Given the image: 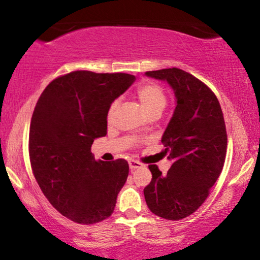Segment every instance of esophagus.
Returning <instances> with one entry per match:
<instances>
[{"instance_id":"1","label":"esophagus","mask_w":260,"mask_h":260,"mask_svg":"<svg viewBox=\"0 0 260 260\" xmlns=\"http://www.w3.org/2000/svg\"><path fill=\"white\" fill-rule=\"evenodd\" d=\"M128 163H129L131 169H137V168H140V167H143V164H141L140 162H138V160H136V159H131Z\"/></svg>"}]
</instances>
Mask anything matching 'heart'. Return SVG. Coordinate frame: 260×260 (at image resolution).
I'll use <instances>...</instances> for the list:
<instances>
[{
    "instance_id": "b5f03b06",
    "label": "heart",
    "mask_w": 260,
    "mask_h": 260,
    "mask_svg": "<svg viewBox=\"0 0 260 260\" xmlns=\"http://www.w3.org/2000/svg\"><path fill=\"white\" fill-rule=\"evenodd\" d=\"M136 94L141 103V106L145 109L146 114L152 113V111H162L164 107L167 106V101H168V97H167L164 88L156 83L141 84L137 88ZM117 106H119V102L117 101H115L110 104L107 114L108 120L111 119Z\"/></svg>"
}]
</instances>
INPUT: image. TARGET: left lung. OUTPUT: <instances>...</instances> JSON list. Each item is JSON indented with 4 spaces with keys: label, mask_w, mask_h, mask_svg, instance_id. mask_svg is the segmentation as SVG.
Segmentation results:
<instances>
[{
    "label": "left lung",
    "mask_w": 260,
    "mask_h": 260,
    "mask_svg": "<svg viewBox=\"0 0 260 260\" xmlns=\"http://www.w3.org/2000/svg\"><path fill=\"white\" fill-rule=\"evenodd\" d=\"M174 88L176 108L162 143L173 160L166 175L150 164L152 180L144 188L150 211L177 221L196 212L210 194L224 166L225 122L211 88L180 68L146 72Z\"/></svg>",
    "instance_id": "obj_1"
}]
</instances>
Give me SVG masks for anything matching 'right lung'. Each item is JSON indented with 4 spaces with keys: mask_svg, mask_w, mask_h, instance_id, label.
Returning a JSON list of instances; mask_svg holds the SVG:
<instances>
[{
    "mask_svg": "<svg viewBox=\"0 0 260 260\" xmlns=\"http://www.w3.org/2000/svg\"><path fill=\"white\" fill-rule=\"evenodd\" d=\"M134 80L126 73L74 71L54 79L35 107L28 137L32 172L51 205L79 224L110 217L127 180L126 159L97 162L91 145L107 134L110 104Z\"/></svg>",
    "mask_w": 260,
    "mask_h": 260,
    "instance_id": "obj_1",
    "label": "right lung"
}]
</instances>
